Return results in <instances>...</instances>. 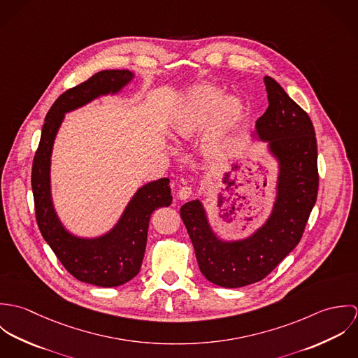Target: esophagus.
<instances>
[{
	"mask_svg": "<svg viewBox=\"0 0 358 358\" xmlns=\"http://www.w3.org/2000/svg\"><path fill=\"white\" fill-rule=\"evenodd\" d=\"M192 194H193V189L189 186H182L178 192V196L180 200H187L192 197Z\"/></svg>",
	"mask_w": 358,
	"mask_h": 358,
	"instance_id": "obj_1",
	"label": "esophagus"
}]
</instances>
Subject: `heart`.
<instances>
[{"mask_svg":"<svg viewBox=\"0 0 358 358\" xmlns=\"http://www.w3.org/2000/svg\"><path fill=\"white\" fill-rule=\"evenodd\" d=\"M241 113L243 104L238 99H223L220 91L203 88L194 92L187 107L178 117L176 131L183 136H190L216 118L205 143L209 152L216 153L224 146L227 132L238 121Z\"/></svg>","mask_w":358,"mask_h":358,"instance_id":"obj_1","label":"heart"}]
</instances>
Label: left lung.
Returning a JSON list of instances; mask_svg holds the SVG:
<instances>
[{"label": "left lung", "instance_id": "obj_1", "mask_svg": "<svg viewBox=\"0 0 358 358\" xmlns=\"http://www.w3.org/2000/svg\"><path fill=\"white\" fill-rule=\"evenodd\" d=\"M268 107L256 121L260 139L280 161L274 209L255 234L223 243L212 233L200 201L180 208L205 278L224 288H240L268 275L301 241L318 193L317 139L306 111L271 77L263 78Z\"/></svg>", "mask_w": 358, "mask_h": 358}]
</instances>
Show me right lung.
<instances>
[{
	"instance_id": "1",
	"label": "right lung",
	"mask_w": 358,
	"mask_h": 358,
	"mask_svg": "<svg viewBox=\"0 0 358 358\" xmlns=\"http://www.w3.org/2000/svg\"><path fill=\"white\" fill-rule=\"evenodd\" d=\"M132 77L134 74L128 70H103L63 92L45 117L31 168L36 219L44 240L73 277L104 288L122 285L139 273L152 213L157 208L172 203L169 179L164 178L139 189L108 234L94 240L78 238L66 231L52 205V146L64 113L91 102L99 95L120 91Z\"/></svg>"
}]
</instances>
